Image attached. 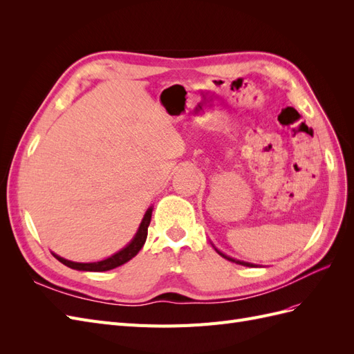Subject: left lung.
Masks as SVG:
<instances>
[{
  "mask_svg": "<svg viewBox=\"0 0 354 354\" xmlns=\"http://www.w3.org/2000/svg\"><path fill=\"white\" fill-rule=\"evenodd\" d=\"M214 248H216V246H214ZM216 251H217L221 257H224V259L229 260V261H233V263H236V264H242V266H246V267H254V264H251V263H245V261H239V260H234V259H232V257H229V255H226V254L220 252L217 248H216Z\"/></svg>",
  "mask_w": 354,
  "mask_h": 354,
  "instance_id": "8db88e82",
  "label": "left lung"
}]
</instances>
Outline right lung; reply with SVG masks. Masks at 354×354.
<instances>
[{
	"label": "right lung",
	"mask_w": 354,
	"mask_h": 354,
	"mask_svg": "<svg viewBox=\"0 0 354 354\" xmlns=\"http://www.w3.org/2000/svg\"><path fill=\"white\" fill-rule=\"evenodd\" d=\"M151 218H152V208H149L145 214V217L140 223V227H138L133 241L128 243L125 248L108 257L106 260H102L97 263H75V261H69L66 259H63V257H59L56 254H53V255H55L62 264L71 267V269H73V270H82V272L112 270V269H115V267H120V266L125 264L127 261H130L133 257H136L137 252L143 248V245L147 238V227H149V224H151Z\"/></svg>",
	"instance_id": "right-lung-1"
}]
</instances>
